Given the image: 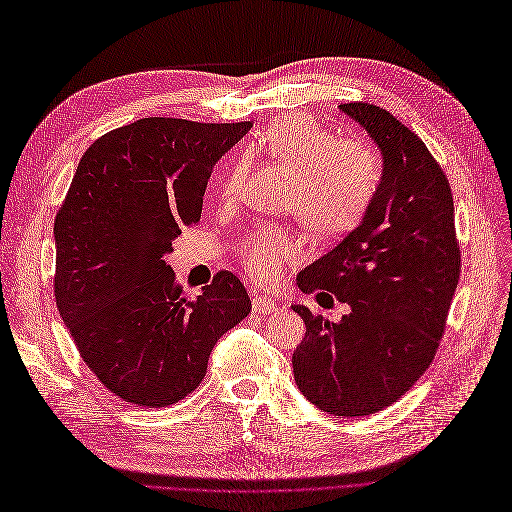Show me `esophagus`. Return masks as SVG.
Listing matches in <instances>:
<instances>
[{
	"instance_id": "obj_1",
	"label": "esophagus",
	"mask_w": 512,
	"mask_h": 512,
	"mask_svg": "<svg viewBox=\"0 0 512 512\" xmlns=\"http://www.w3.org/2000/svg\"><path fill=\"white\" fill-rule=\"evenodd\" d=\"M252 309L254 313H279V305L275 301H271V298H264V296H254L252 298Z\"/></svg>"
}]
</instances>
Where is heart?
<instances>
[{"label": "heart", "mask_w": 512, "mask_h": 512, "mask_svg": "<svg viewBox=\"0 0 512 512\" xmlns=\"http://www.w3.org/2000/svg\"><path fill=\"white\" fill-rule=\"evenodd\" d=\"M260 150L290 171L286 207L322 237L354 231L383 182V161L373 144L362 137H334L309 116L273 120L260 137ZM243 178V161L228 167L222 180L224 201L241 195ZM303 256V239L281 226H260L239 245L245 271L262 284H275L288 264Z\"/></svg>", "instance_id": "heart-1"}]
</instances>
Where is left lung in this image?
<instances>
[{"label":"left lung","mask_w":512,"mask_h":512,"mask_svg":"<svg viewBox=\"0 0 512 512\" xmlns=\"http://www.w3.org/2000/svg\"><path fill=\"white\" fill-rule=\"evenodd\" d=\"M339 108L375 139L383 182L360 226L298 275L305 294L328 290L351 311L334 324L294 305L307 332L292 368L317 409L362 417L402 398L432 364L462 252L451 186L426 144L379 105Z\"/></svg>","instance_id":"8db88e82"}]
</instances>
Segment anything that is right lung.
Instances as JSON below:
<instances>
[{"instance_id": "1", "label": "right lung", "mask_w": 512, "mask_h": 512, "mask_svg": "<svg viewBox=\"0 0 512 512\" xmlns=\"http://www.w3.org/2000/svg\"><path fill=\"white\" fill-rule=\"evenodd\" d=\"M252 122L142 118L80 158L55 218V298L80 358L112 394L161 409L195 392L211 349L252 311L218 271L192 301L163 260L201 220L220 156Z\"/></svg>"}]
</instances>
